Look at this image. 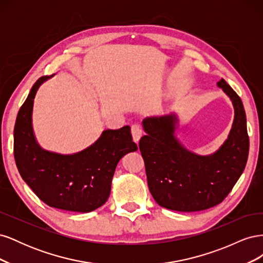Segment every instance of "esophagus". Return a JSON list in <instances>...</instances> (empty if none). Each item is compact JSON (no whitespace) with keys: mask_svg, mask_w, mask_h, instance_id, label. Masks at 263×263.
<instances>
[{"mask_svg":"<svg viewBox=\"0 0 263 263\" xmlns=\"http://www.w3.org/2000/svg\"><path fill=\"white\" fill-rule=\"evenodd\" d=\"M141 134H142V130H141V127L137 124H135L132 126V135H133V139L135 142H138L140 137H141Z\"/></svg>","mask_w":263,"mask_h":263,"instance_id":"1","label":"esophagus"}]
</instances>
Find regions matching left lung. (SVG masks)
<instances>
[{"label": "left lung", "mask_w": 263, "mask_h": 263, "mask_svg": "<svg viewBox=\"0 0 263 263\" xmlns=\"http://www.w3.org/2000/svg\"><path fill=\"white\" fill-rule=\"evenodd\" d=\"M217 86L235 109L232 129L215 153L201 156L187 150L176 136V113L142 121L146 132L139 141L148 187L155 201L168 210L197 212L224 201L242 174L249 154V137L241 99L224 79Z\"/></svg>", "instance_id": "1"}]
</instances>
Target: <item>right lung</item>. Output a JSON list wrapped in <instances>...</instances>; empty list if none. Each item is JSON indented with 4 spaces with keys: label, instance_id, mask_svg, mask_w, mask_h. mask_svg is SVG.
Listing matches in <instances>:
<instances>
[{
    "label": "right lung",
    "instance_id": "add662e5",
    "mask_svg": "<svg viewBox=\"0 0 263 263\" xmlns=\"http://www.w3.org/2000/svg\"><path fill=\"white\" fill-rule=\"evenodd\" d=\"M52 74L51 77H53ZM51 77H42L31 87L14 127V158L23 180L50 208L89 213L104 204L119 160L136 151L130 127L103 130L87 148L71 155L45 150L33 129L36 93Z\"/></svg>",
    "mask_w": 263,
    "mask_h": 263
}]
</instances>
